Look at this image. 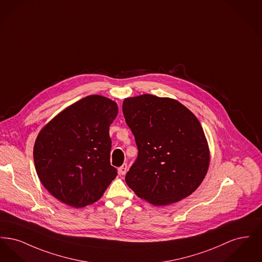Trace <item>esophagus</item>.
Masks as SVG:
<instances>
[{
  "label": "esophagus",
  "mask_w": 262,
  "mask_h": 262,
  "mask_svg": "<svg viewBox=\"0 0 262 262\" xmlns=\"http://www.w3.org/2000/svg\"><path fill=\"white\" fill-rule=\"evenodd\" d=\"M126 171H127V165L126 164H123L119 169H118V173L120 176H124L126 173Z\"/></svg>",
  "instance_id": "34e87169"
}]
</instances>
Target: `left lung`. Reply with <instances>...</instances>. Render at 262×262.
I'll list each match as a JSON object with an SVG mask.
<instances>
[{"instance_id": "8db88e82", "label": "left lung", "mask_w": 262, "mask_h": 262, "mask_svg": "<svg viewBox=\"0 0 262 262\" xmlns=\"http://www.w3.org/2000/svg\"><path fill=\"white\" fill-rule=\"evenodd\" d=\"M123 112L138 149L125 174L127 186L156 206L190 195L210 163L207 139L193 113L177 100L151 94L125 98Z\"/></svg>"}]
</instances>
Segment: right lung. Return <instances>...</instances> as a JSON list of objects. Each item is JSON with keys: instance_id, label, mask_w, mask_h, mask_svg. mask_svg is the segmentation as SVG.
<instances>
[{"instance_id": "right-lung-1", "label": "right lung", "mask_w": 262, "mask_h": 262, "mask_svg": "<svg viewBox=\"0 0 262 262\" xmlns=\"http://www.w3.org/2000/svg\"><path fill=\"white\" fill-rule=\"evenodd\" d=\"M115 101L89 95L57 114L39 132L33 148L38 178L51 194L75 208L101 199L117 177L110 164L109 127Z\"/></svg>"}]
</instances>
